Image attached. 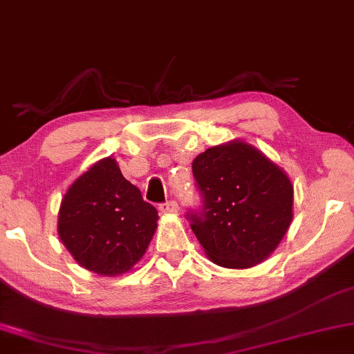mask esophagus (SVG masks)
I'll return each mask as SVG.
<instances>
[{
	"label": "esophagus",
	"instance_id": "esophagus-1",
	"mask_svg": "<svg viewBox=\"0 0 354 354\" xmlns=\"http://www.w3.org/2000/svg\"><path fill=\"white\" fill-rule=\"evenodd\" d=\"M160 211L163 214H176L180 211V206H178L176 201H166L163 204H160Z\"/></svg>",
	"mask_w": 354,
	"mask_h": 354
}]
</instances>
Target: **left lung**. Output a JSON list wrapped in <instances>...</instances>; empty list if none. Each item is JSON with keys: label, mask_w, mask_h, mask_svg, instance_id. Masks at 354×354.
I'll list each match as a JSON object with an SVG mask.
<instances>
[{"label": "left lung", "mask_w": 354, "mask_h": 354, "mask_svg": "<svg viewBox=\"0 0 354 354\" xmlns=\"http://www.w3.org/2000/svg\"><path fill=\"white\" fill-rule=\"evenodd\" d=\"M203 211L189 212L191 229L209 261L250 269L266 261L293 219V186L261 150L232 140L193 161Z\"/></svg>", "instance_id": "left-lung-1"}]
</instances>
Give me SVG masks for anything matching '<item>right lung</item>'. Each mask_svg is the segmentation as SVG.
<instances>
[{
  "label": "right lung",
  "instance_id": "add662e5",
  "mask_svg": "<svg viewBox=\"0 0 354 354\" xmlns=\"http://www.w3.org/2000/svg\"><path fill=\"white\" fill-rule=\"evenodd\" d=\"M158 211L123 178L112 156L69 186L57 216L62 244L84 269L115 277L129 272L153 239Z\"/></svg>",
  "mask_w": 354,
  "mask_h": 354
}]
</instances>
